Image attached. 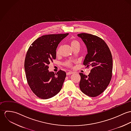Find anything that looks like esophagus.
Returning a JSON list of instances; mask_svg holds the SVG:
<instances>
[{
	"instance_id": "obj_1",
	"label": "esophagus",
	"mask_w": 131,
	"mask_h": 131,
	"mask_svg": "<svg viewBox=\"0 0 131 131\" xmlns=\"http://www.w3.org/2000/svg\"><path fill=\"white\" fill-rule=\"evenodd\" d=\"M74 73L73 72H68V73H67V75H72V74H73Z\"/></svg>"
}]
</instances>
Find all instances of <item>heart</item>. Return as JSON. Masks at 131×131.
Instances as JSON below:
<instances>
[{"label": "heart", "mask_w": 131, "mask_h": 131, "mask_svg": "<svg viewBox=\"0 0 131 131\" xmlns=\"http://www.w3.org/2000/svg\"><path fill=\"white\" fill-rule=\"evenodd\" d=\"M70 44H71V47H72V48H74L75 47H80V43L79 42L76 40V39H72L70 41ZM60 47L59 46L57 47V49L56 50V54L57 56H58L59 54V52H60ZM63 65L67 67H68V68H72L73 67V62L71 60H68V61H65L64 63H63Z\"/></svg>", "instance_id": "1"}]
</instances>
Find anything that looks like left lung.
I'll list each match as a JSON object with an SVG mask.
<instances>
[{"label": "left lung", "instance_id": "left-lung-1", "mask_svg": "<svg viewBox=\"0 0 131 131\" xmlns=\"http://www.w3.org/2000/svg\"><path fill=\"white\" fill-rule=\"evenodd\" d=\"M87 48L83 64L92 69L89 75L80 73L79 86L83 93L95 97L104 92L112 77V57L105 41L97 36L87 33L78 34Z\"/></svg>", "mask_w": 131, "mask_h": 131}]
</instances>
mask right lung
I'll return each instance as SVG.
<instances>
[{
  "label": "right lung",
  "mask_w": 131,
  "mask_h": 131,
  "mask_svg": "<svg viewBox=\"0 0 131 131\" xmlns=\"http://www.w3.org/2000/svg\"><path fill=\"white\" fill-rule=\"evenodd\" d=\"M69 33L43 35L29 47L25 60V70L28 85L41 99L50 98L62 88L66 77L60 70L56 73L49 72L48 65L56 58V48Z\"/></svg>",
  "instance_id": "obj_1"
}]
</instances>
